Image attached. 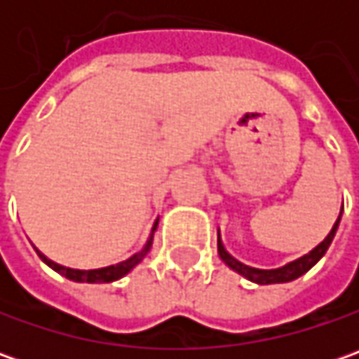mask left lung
Returning a JSON list of instances; mask_svg holds the SVG:
<instances>
[{"mask_svg":"<svg viewBox=\"0 0 359 359\" xmlns=\"http://www.w3.org/2000/svg\"><path fill=\"white\" fill-rule=\"evenodd\" d=\"M341 212H344V208H341ZM341 212H339L338 219H336V224H334V228L330 229V233L325 236L324 241H320L311 252L304 254L302 257H297V259H294V262H290V264H285V266H282V268L259 269V268H252V266L241 264L240 259H236V257H233V255L229 254L228 250L224 248L222 238H219V229H217V254H219V257L224 259V264H226L229 269L238 271V273L243 276L245 280L257 283V285L294 282V280H297L299 276H304L308 269L313 268V266L324 257V254L327 252V248H330V243H332V240H334V236H336V231H338L339 219H341Z\"/></svg>","mask_w":359,"mask_h":359,"instance_id":"1","label":"left lung"}]
</instances>
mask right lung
Segmentation results:
<instances>
[{
    "label": "right lung",
    "mask_w": 359,
    "mask_h": 359,
    "mask_svg": "<svg viewBox=\"0 0 359 359\" xmlns=\"http://www.w3.org/2000/svg\"><path fill=\"white\" fill-rule=\"evenodd\" d=\"M158 229V219H156V224H154V228H151V233H149V238L145 241V245L137 252V254H133L128 259H123V262H119V264H114V266H107V268H97V269H74V268H65V266H60V264H55V262H51L48 259L46 255L41 254V252H37L39 255V259L43 262V264H48L49 268L53 269V271H57V273H62L63 278H67V280H72V282H79V283H109V282H116L119 278H123L126 273H130L131 269L135 268L142 259H144L147 252H149V248H151V243H154V231Z\"/></svg>",
    "instance_id": "obj_1"
}]
</instances>
